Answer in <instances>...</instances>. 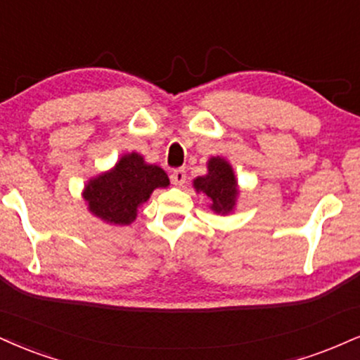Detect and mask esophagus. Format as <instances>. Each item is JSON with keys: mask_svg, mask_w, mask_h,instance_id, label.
<instances>
[{"mask_svg": "<svg viewBox=\"0 0 360 360\" xmlns=\"http://www.w3.org/2000/svg\"><path fill=\"white\" fill-rule=\"evenodd\" d=\"M171 183L174 186H183L186 183V177H188V174H186L184 169H174V171L171 172Z\"/></svg>", "mask_w": 360, "mask_h": 360, "instance_id": "1", "label": "esophagus"}]
</instances>
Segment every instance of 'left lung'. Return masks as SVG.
<instances>
[{"instance_id":"obj_1","label":"left lung","mask_w":360,"mask_h":360,"mask_svg":"<svg viewBox=\"0 0 360 360\" xmlns=\"http://www.w3.org/2000/svg\"><path fill=\"white\" fill-rule=\"evenodd\" d=\"M196 191H202L213 201L211 207L216 213H229L235 206L238 189L233 169L221 158H213L207 162V174L194 179Z\"/></svg>"}]
</instances>
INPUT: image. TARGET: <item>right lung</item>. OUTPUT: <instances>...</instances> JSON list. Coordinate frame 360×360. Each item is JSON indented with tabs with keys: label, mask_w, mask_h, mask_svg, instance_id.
<instances>
[{
	"label": "right lung",
	"mask_w": 360,
	"mask_h": 360,
	"mask_svg": "<svg viewBox=\"0 0 360 360\" xmlns=\"http://www.w3.org/2000/svg\"><path fill=\"white\" fill-rule=\"evenodd\" d=\"M169 186L161 167L146 164L136 153L124 155L110 172L95 177L86 184L84 198L90 211L112 224H131L142 202L155 188Z\"/></svg>",
	"instance_id": "1"
}]
</instances>
